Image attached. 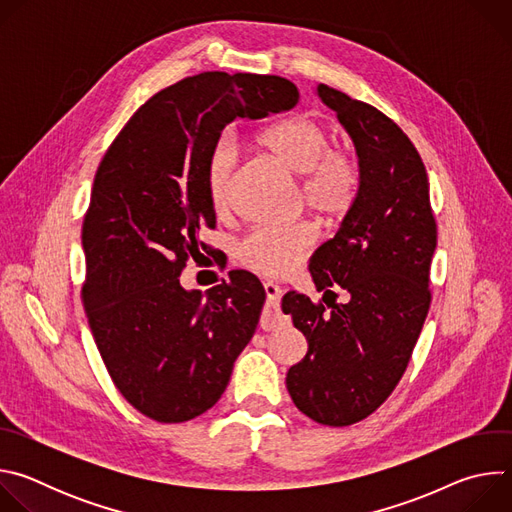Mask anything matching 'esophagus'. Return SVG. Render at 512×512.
<instances>
[{"instance_id":"esophagus-1","label":"esophagus","mask_w":512,"mask_h":512,"mask_svg":"<svg viewBox=\"0 0 512 512\" xmlns=\"http://www.w3.org/2000/svg\"><path fill=\"white\" fill-rule=\"evenodd\" d=\"M265 294H267V308L269 310H277V306H279V302H281V296H283V289L277 285V283H271V281H267L265 283ZM273 324H275V320L269 316V312L267 314H263V318H261V328H273Z\"/></svg>"}]
</instances>
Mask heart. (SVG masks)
<instances>
[{"mask_svg": "<svg viewBox=\"0 0 512 512\" xmlns=\"http://www.w3.org/2000/svg\"><path fill=\"white\" fill-rule=\"evenodd\" d=\"M259 145L289 172L300 176L296 206H306L320 221L334 223L352 208L360 188V164L344 148H332L330 133L312 115H296L267 127ZM237 166V143L231 135L218 139L206 160V194L216 212L229 206V186ZM314 231L300 221L287 227H259L235 245V259L261 273L281 275L310 249Z\"/></svg>", "mask_w": 512, "mask_h": 512, "instance_id": "heart-1", "label": "heart"}]
</instances>
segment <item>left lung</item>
Segmentation results:
<instances>
[{"instance_id": "8db88e82", "label": "left lung", "mask_w": 512, "mask_h": 512, "mask_svg": "<svg viewBox=\"0 0 512 512\" xmlns=\"http://www.w3.org/2000/svg\"><path fill=\"white\" fill-rule=\"evenodd\" d=\"M318 95L356 145L360 188L334 239L310 259L327 306L298 291L281 300L308 340L285 385L304 415L346 427L377 411L407 369L431 304L437 225L425 166L403 129L328 85ZM336 286L349 291L346 305L335 302Z\"/></svg>"}]
</instances>
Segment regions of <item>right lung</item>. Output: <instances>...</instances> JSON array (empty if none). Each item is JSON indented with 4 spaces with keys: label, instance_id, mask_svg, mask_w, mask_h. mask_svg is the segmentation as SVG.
I'll use <instances>...</instances> for the list:
<instances>
[{
    "label": "right lung",
    "instance_id": "obj_1",
    "mask_svg": "<svg viewBox=\"0 0 512 512\" xmlns=\"http://www.w3.org/2000/svg\"><path fill=\"white\" fill-rule=\"evenodd\" d=\"M298 87L275 75L200 72L156 93L105 152L83 221V306L119 393L160 423L190 421L225 393L265 302L243 269L186 291L180 273L214 229L206 160L235 117L294 107Z\"/></svg>",
    "mask_w": 512,
    "mask_h": 512
}]
</instances>
